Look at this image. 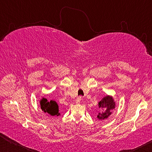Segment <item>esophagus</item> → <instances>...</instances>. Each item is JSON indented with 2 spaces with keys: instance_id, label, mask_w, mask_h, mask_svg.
<instances>
[{
  "instance_id": "34e87169",
  "label": "esophagus",
  "mask_w": 152,
  "mask_h": 152,
  "mask_svg": "<svg viewBox=\"0 0 152 152\" xmlns=\"http://www.w3.org/2000/svg\"><path fill=\"white\" fill-rule=\"evenodd\" d=\"M81 99H82L81 96H80V97H78V98H77L76 100V104H80V103Z\"/></svg>"
}]
</instances>
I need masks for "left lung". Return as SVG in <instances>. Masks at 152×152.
<instances>
[{
  "label": "left lung",
  "mask_w": 152,
  "mask_h": 152,
  "mask_svg": "<svg viewBox=\"0 0 152 152\" xmlns=\"http://www.w3.org/2000/svg\"><path fill=\"white\" fill-rule=\"evenodd\" d=\"M115 99L111 95H107L99 102V107L101 109L102 111L99 113L97 115V119L99 120H104L108 119L112 114V110L115 108Z\"/></svg>",
  "instance_id": "1"
}]
</instances>
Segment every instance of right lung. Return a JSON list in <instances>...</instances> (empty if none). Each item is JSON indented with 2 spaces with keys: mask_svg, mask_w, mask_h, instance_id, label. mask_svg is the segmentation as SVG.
I'll return each instance as SVG.
<instances>
[{
  "mask_svg": "<svg viewBox=\"0 0 152 152\" xmlns=\"http://www.w3.org/2000/svg\"><path fill=\"white\" fill-rule=\"evenodd\" d=\"M41 109L45 113H48L51 116H60L61 115L59 113V108L57 102L54 101H49L45 98H42L39 101Z\"/></svg>",
  "mask_w": 152,
  "mask_h": 152,
  "instance_id": "add662e5",
  "label": "right lung"
}]
</instances>
